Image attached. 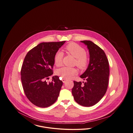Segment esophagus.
<instances>
[{"instance_id": "obj_1", "label": "esophagus", "mask_w": 133, "mask_h": 133, "mask_svg": "<svg viewBox=\"0 0 133 133\" xmlns=\"http://www.w3.org/2000/svg\"><path fill=\"white\" fill-rule=\"evenodd\" d=\"M62 82L63 83L66 82L67 81V79H62Z\"/></svg>"}]
</instances>
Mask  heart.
Returning <instances> with one entry per match:
<instances>
[{
    "mask_svg": "<svg viewBox=\"0 0 133 133\" xmlns=\"http://www.w3.org/2000/svg\"><path fill=\"white\" fill-rule=\"evenodd\" d=\"M65 50L73 56L76 58L75 64L80 69L84 70L88 66L89 57L86 53L85 49L79 45L71 42L67 45ZM63 54L61 51H58L54 57V63L57 66H60L62 64ZM77 73V70L74 68H69L64 67L56 70V73L57 75L60 76L64 79H70L76 75Z\"/></svg>",
    "mask_w": 133,
    "mask_h": 133,
    "instance_id": "heart-1",
    "label": "heart"
}]
</instances>
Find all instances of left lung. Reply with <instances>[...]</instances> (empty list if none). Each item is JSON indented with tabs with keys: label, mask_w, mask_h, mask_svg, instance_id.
Listing matches in <instances>:
<instances>
[{
	"label": "left lung",
	"mask_w": 133,
	"mask_h": 133,
	"mask_svg": "<svg viewBox=\"0 0 133 133\" xmlns=\"http://www.w3.org/2000/svg\"><path fill=\"white\" fill-rule=\"evenodd\" d=\"M81 42L87 45L90 54L88 67L80 77L85 82L74 81L72 90L75 101L79 105L90 107L97 104L107 90L110 74L109 64L104 51L89 40Z\"/></svg>",
	"instance_id": "8db88e82"
}]
</instances>
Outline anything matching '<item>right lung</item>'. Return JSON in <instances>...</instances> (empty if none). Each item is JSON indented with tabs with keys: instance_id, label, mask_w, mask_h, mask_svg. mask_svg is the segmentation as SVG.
I'll use <instances>...</instances> for the list:
<instances>
[{
	"instance_id": "1",
	"label": "right lung",
	"mask_w": 133,
	"mask_h": 133,
	"mask_svg": "<svg viewBox=\"0 0 133 133\" xmlns=\"http://www.w3.org/2000/svg\"><path fill=\"white\" fill-rule=\"evenodd\" d=\"M65 41L42 42L27 53L21 69V80L26 97L34 105L48 107L58 99L63 82L53 74L54 57Z\"/></svg>"
}]
</instances>
